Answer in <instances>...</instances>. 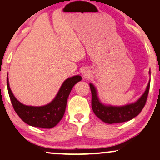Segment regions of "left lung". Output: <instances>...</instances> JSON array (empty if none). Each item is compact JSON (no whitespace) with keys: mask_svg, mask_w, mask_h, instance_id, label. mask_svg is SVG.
Segmentation results:
<instances>
[{"mask_svg":"<svg viewBox=\"0 0 160 160\" xmlns=\"http://www.w3.org/2000/svg\"><path fill=\"white\" fill-rule=\"evenodd\" d=\"M149 88L150 80L148 83L147 88L144 93L137 102L122 107H114L102 104L98 99L95 88L92 83H90V88L92 91V110L95 115L106 123L113 124L127 122L138 115L144 108L147 101Z\"/></svg>","mask_w":160,"mask_h":160,"instance_id":"left-lung-1","label":"left lung"}]
</instances>
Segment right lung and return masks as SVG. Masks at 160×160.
Segmentation results:
<instances>
[{
  "label": "right lung",
  "instance_id": "add662e5",
  "mask_svg": "<svg viewBox=\"0 0 160 160\" xmlns=\"http://www.w3.org/2000/svg\"><path fill=\"white\" fill-rule=\"evenodd\" d=\"M80 76L68 78L62 83L59 92L51 102L42 107H31L23 105L13 95L7 78V87L11 102L15 111L28 125L35 127L51 129L62 120L66 108L67 99L73 86L80 81Z\"/></svg>",
  "mask_w": 160,
  "mask_h": 160
}]
</instances>
